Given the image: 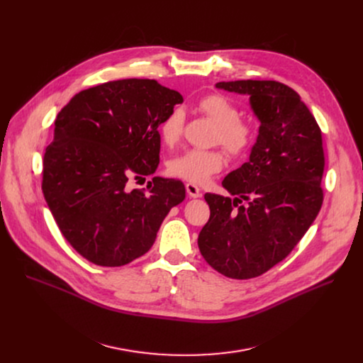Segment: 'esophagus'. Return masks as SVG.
<instances>
[{"label":"esophagus","instance_id":"obj_1","mask_svg":"<svg viewBox=\"0 0 363 363\" xmlns=\"http://www.w3.org/2000/svg\"><path fill=\"white\" fill-rule=\"evenodd\" d=\"M185 188H186V192H188V195H189L191 198H198V196H201V191H199V188H198L195 184L188 182V184L185 185Z\"/></svg>","mask_w":363,"mask_h":363}]
</instances>
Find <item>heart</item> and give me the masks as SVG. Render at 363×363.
Instances as JSON below:
<instances>
[{"mask_svg":"<svg viewBox=\"0 0 363 363\" xmlns=\"http://www.w3.org/2000/svg\"><path fill=\"white\" fill-rule=\"evenodd\" d=\"M201 115L216 125L214 142L220 143L231 157L240 158L250 152L255 142L254 126L240 119V111L234 103L220 93L206 94L196 103ZM184 116L172 111L161 123L160 135L164 143H175L182 133ZM225 165L224 153L218 149H189L168 164L171 175L191 184H203Z\"/></svg>","mask_w":363,"mask_h":363,"instance_id":"heart-1","label":"heart"}]
</instances>
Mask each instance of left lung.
Here are the masks:
<instances>
[{
    "label": "left lung",
    "mask_w": 363,
    "mask_h": 363,
    "mask_svg": "<svg viewBox=\"0 0 363 363\" xmlns=\"http://www.w3.org/2000/svg\"><path fill=\"white\" fill-rule=\"evenodd\" d=\"M217 87L248 94L262 125L250 161L223 181L237 198L203 195L211 214L198 247L214 270L247 280L283 262L318 217L323 203L322 130L300 96L280 82L235 80Z\"/></svg>",
    "instance_id": "obj_1"
}]
</instances>
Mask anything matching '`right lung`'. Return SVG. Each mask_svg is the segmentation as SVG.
Masks as SVG:
<instances>
[{"label":"right lung","instance_id":"right-lung-1","mask_svg":"<svg viewBox=\"0 0 363 363\" xmlns=\"http://www.w3.org/2000/svg\"><path fill=\"white\" fill-rule=\"evenodd\" d=\"M182 101L157 80L123 79L82 90L59 112L41 189L62 234L90 263L121 267L143 255L184 201L178 179L128 188L158 168V128Z\"/></svg>","mask_w":363,"mask_h":363}]
</instances>
